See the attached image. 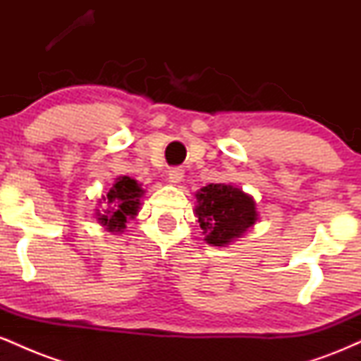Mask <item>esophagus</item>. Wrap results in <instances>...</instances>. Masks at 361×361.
<instances>
[{
	"label": "esophagus",
	"mask_w": 361,
	"mask_h": 361,
	"mask_svg": "<svg viewBox=\"0 0 361 361\" xmlns=\"http://www.w3.org/2000/svg\"><path fill=\"white\" fill-rule=\"evenodd\" d=\"M183 176H185V171L181 168H171L168 173L169 183H173V185L180 183V181L183 180Z\"/></svg>",
	"instance_id": "34e87169"
}]
</instances>
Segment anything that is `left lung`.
Instances as JSON below:
<instances>
[{
	"label": "left lung",
	"instance_id": "8db88e82",
	"mask_svg": "<svg viewBox=\"0 0 361 361\" xmlns=\"http://www.w3.org/2000/svg\"><path fill=\"white\" fill-rule=\"evenodd\" d=\"M195 197V215L204 241L210 246L224 247L234 243L258 221L255 198L234 185L210 183L198 190Z\"/></svg>",
	"mask_w": 361,
	"mask_h": 361
}]
</instances>
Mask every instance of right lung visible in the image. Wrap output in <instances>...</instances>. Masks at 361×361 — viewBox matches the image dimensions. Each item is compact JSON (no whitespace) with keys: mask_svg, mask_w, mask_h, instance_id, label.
Segmentation results:
<instances>
[{"mask_svg":"<svg viewBox=\"0 0 361 361\" xmlns=\"http://www.w3.org/2000/svg\"><path fill=\"white\" fill-rule=\"evenodd\" d=\"M144 190L137 181L128 176H118L109 193L103 195L98 200L97 221L100 226L105 227L109 233L118 234L123 233L126 224L140 210V198H142ZM102 210H99V207Z\"/></svg>","mask_w":361,"mask_h":361,"instance_id":"right-lung-1","label":"right lung"}]
</instances>
